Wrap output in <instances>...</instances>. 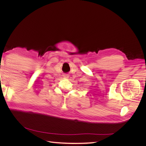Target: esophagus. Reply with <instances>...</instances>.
Listing matches in <instances>:
<instances>
[{"label":"esophagus","mask_w":146,"mask_h":146,"mask_svg":"<svg viewBox=\"0 0 146 146\" xmlns=\"http://www.w3.org/2000/svg\"><path fill=\"white\" fill-rule=\"evenodd\" d=\"M64 77H66V78H68L69 77V76L68 74H66V75H64Z\"/></svg>","instance_id":"obj_1"}]
</instances>
